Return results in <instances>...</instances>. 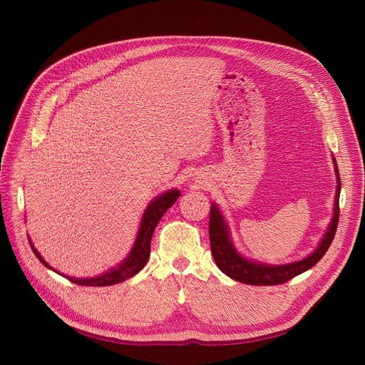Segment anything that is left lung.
Wrapping results in <instances>:
<instances>
[{"label":"left lung","mask_w":365,"mask_h":365,"mask_svg":"<svg viewBox=\"0 0 365 365\" xmlns=\"http://www.w3.org/2000/svg\"><path fill=\"white\" fill-rule=\"evenodd\" d=\"M333 163H334V170L337 176V190H336V200H334V208H333L334 215L327 232H325V235L322 237L319 245L303 260L287 263V264H275V266L247 260L235 250L225 217L222 216L217 205L212 204V210H210L208 235H210V244H212V255L215 257L216 264L219 266V269L223 274H226L229 278L237 279L244 284L277 285V284H284L287 281H290L292 278L303 274L304 271L311 269L314 264H317L322 259V256L327 253L329 247L331 245V241L334 238L336 229H337V223H339L340 178H339V168L334 158H333Z\"/></svg>","instance_id":"obj_1"}]
</instances>
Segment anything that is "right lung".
<instances>
[{
	"instance_id": "right-lung-1",
	"label": "right lung",
	"mask_w": 365,
	"mask_h": 365,
	"mask_svg": "<svg viewBox=\"0 0 365 365\" xmlns=\"http://www.w3.org/2000/svg\"><path fill=\"white\" fill-rule=\"evenodd\" d=\"M179 197H180V190L173 189L149 202V205L146 207L145 213L142 216V222H140L136 241H134V245L131 248L130 255L127 256V259H124V262L121 264H118L117 267H113V269H110L99 277H93V278H71L66 275H63V277H66L71 282L78 284V285L106 287V285L123 282V281L136 275L140 269H143V266L146 264V262L150 256V240H152L153 231H155L158 222L161 220V217L164 216L167 210L178 201ZM31 248L34 250L35 256L38 257V260H40L44 266L50 267V269H53V267L41 257V255L36 252V248L32 245V242H31ZM54 272H57V271H54Z\"/></svg>"
}]
</instances>
